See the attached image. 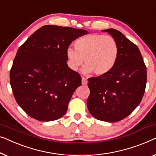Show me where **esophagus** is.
Segmentation results:
<instances>
[{
  "label": "esophagus",
  "instance_id": "esophagus-1",
  "mask_svg": "<svg viewBox=\"0 0 156 156\" xmlns=\"http://www.w3.org/2000/svg\"><path fill=\"white\" fill-rule=\"evenodd\" d=\"M82 83L83 85H86L87 83V80L84 77L82 78Z\"/></svg>",
  "mask_w": 156,
  "mask_h": 156
}]
</instances>
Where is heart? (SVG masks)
<instances>
[{"instance_id": "b5f03b06", "label": "heart", "mask_w": 156, "mask_h": 156, "mask_svg": "<svg viewBox=\"0 0 156 156\" xmlns=\"http://www.w3.org/2000/svg\"><path fill=\"white\" fill-rule=\"evenodd\" d=\"M117 43L111 36L93 34L81 37L75 43V48H67V64L71 69L77 70L84 59L82 73L97 75L107 74L113 68L118 58Z\"/></svg>"}]
</instances>
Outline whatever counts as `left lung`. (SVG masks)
Returning a JSON list of instances; mask_svg holds the SVG:
<instances>
[{"label": "left lung", "mask_w": 156, "mask_h": 156, "mask_svg": "<svg viewBox=\"0 0 156 156\" xmlns=\"http://www.w3.org/2000/svg\"><path fill=\"white\" fill-rule=\"evenodd\" d=\"M108 32L117 43L118 58L107 74L89 78L88 110L98 120L114 122L125 119L141 103L145 92L146 67L139 49L115 29Z\"/></svg>", "instance_id": "obj_1"}]
</instances>
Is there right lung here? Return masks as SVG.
<instances>
[{"instance_id":"obj_1","label":"right lung","mask_w":156,"mask_h":156,"mask_svg":"<svg viewBox=\"0 0 156 156\" xmlns=\"http://www.w3.org/2000/svg\"><path fill=\"white\" fill-rule=\"evenodd\" d=\"M89 33L84 29L45 25L20 47L10 69V85L22 109L33 118L53 121L67 112L80 74L67 64L71 43Z\"/></svg>"}]
</instances>
